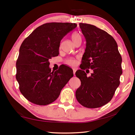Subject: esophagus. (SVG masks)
I'll return each instance as SVG.
<instances>
[{
	"label": "esophagus",
	"mask_w": 135,
	"mask_h": 135,
	"mask_svg": "<svg viewBox=\"0 0 135 135\" xmlns=\"http://www.w3.org/2000/svg\"><path fill=\"white\" fill-rule=\"evenodd\" d=\"M75 73H76V70L74 69L73 70V74H74V76H75Z\"/></svg>",
	"instance_id": "esophagus-1"
}]
</instances>
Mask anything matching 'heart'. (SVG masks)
Here are the masks:
<instances>
[{"mask_svg":"<svg viewBox=\"0 0 135 135\" xmlns=\"http://www.w3.org/2000/svg\"><path fill=\"white\" fill-rule=\"evenodd\" d=\"M71 38H72V40L73 41V42H75L76 40L79 39V38H81V37L79 33H77V32H74V33H73V35L71 36ZM66 62H67V64L71 66L75 65L76 64V59L73 58L68 59Z\"/></svg>","mask_w":135,"mask_h":135,"instance_id":"obj_1","label":"heart"}]
</instances>
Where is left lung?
Returning <instances> with one entry per match:
<instances>
[{
  "instance_id": "1",
  "label": "left lung",
  "mask_w": 135,
  "mask_h": 135,
  "mask_svg": "<svg viewBox=\"0 0 135 135\" xmlns=\"http://www.w3.org/2000/svg\"><path fill=\"white\" fill-rule=\"evenodd\" d=\"M86 41L81 70L76 73L81 85L76 92L80 104L89 108L102 107L110 101L120 84L122 58L117 42L105 31L88 24L80 23ZM90 68L94 73L87 77L83 70Z\"/></svg>"
}]
</instances>
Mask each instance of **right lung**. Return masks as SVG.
Segmentation results:
<instances>
[{
    "label": "right lung",
    "instance_id": "1",
    "mask_svg": "<svg viewBox=\"0 0 135 135\" xmlns=\"http://www.w3.org/2000/svg\"><path fill=\"white\" fill-rule=\"evenodd\" d=\"M77 27L75 23L49 22L38 27L20 46L16 79L22 95L32 103L46 105L54 102L73 76L64 65L51 72L49 59L59 54L62 38Z\"/></svg>",
    "mask_w": 135,
    "mask_h": 135
}]
</instances>
